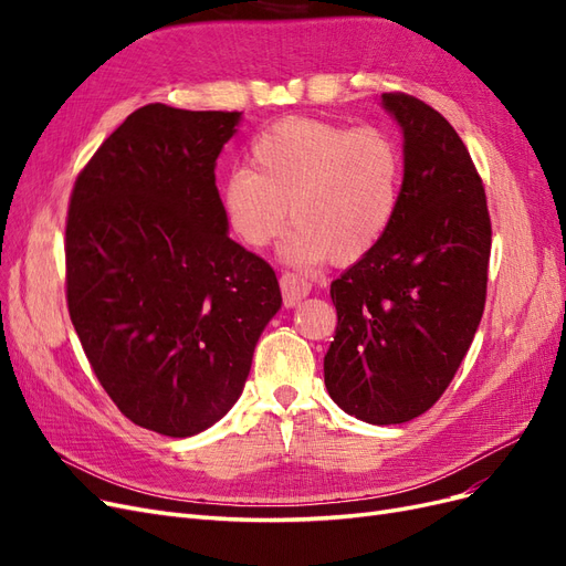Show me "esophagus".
I'll list each match as a JSON object with an SVG mask.
<instances>
[{
    "label": "esophagus",
    "instance_id": "esophagus-1",
    "mask_svg": "<svg viewBox=\"0 0 566 566\" xmlns=\"http://www.w3.org/2000/svg\"><path fill=\"white\" fill-rule=\"evenodd\" d=\"M281 290H283L285 306H295L304 297H310L312 285L306 283L304 279H300L297 273H283V276H281Z\"/></svg>",
    "mask_w": 566,
    "mask_h": 566
}]
</instances>
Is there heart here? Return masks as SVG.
<instances>
[{
    "mask_svg": "<svg viewBox=\"0 0 566 566\" xmlns=\"http://www.w3.org/2000/svg\"><path fill=\"white\" fill-rule=\"evenodd\" d=\"M248 160L217 186L221 217L238 243L264 250L290 212L295 229L281 248L287 264L358 262L397 217L403 158L385 129L287 117L256 136Z\"/></svg>",
    "mask_w": 566,
    "mask_h": 566,
    "instance_id": "1",
    "label": "heart"
}]
</instances>
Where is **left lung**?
<instances>
[{
	"mask_svg": "<svg viewBox=\"0 0 566 566\" xmlns=\"http://www.w3.org/2000/svg\"><path fill=\"white\" fill-rule=\"evenodd\" d=\"M403 136L397 217L331 283L337 331L323 358L331 399L370 424L432 408L465 358L486 302L491 221L470 153L420 98L382 94Z\"/></svg>",
	"mask_w": 566,
	"mask_h": 566,
	"instance_id": "left-lung-1",
	"label": "left lung"
}]
</instances>
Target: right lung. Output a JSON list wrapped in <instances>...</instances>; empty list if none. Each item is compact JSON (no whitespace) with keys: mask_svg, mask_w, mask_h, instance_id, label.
I'll return each mask as SVG.
<instances>
[{"mask_svg":"<svg viewBox=\"0 0 566 566\" xmlns=\"http://www.w3.org/2000/svg\"><path fill=\"white\" fill-rule=\"evenodd\" d=\"M243 113L134 111L75 181L67 312L98 382L172 439L224 418L281 310L273 269L229 238L214 167Z\"/></svg>","mask_w":566,"mask_h":566,"instance_id":"right-lung-1","label":"right lung"}]
</instances>
